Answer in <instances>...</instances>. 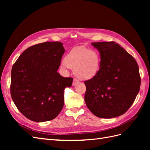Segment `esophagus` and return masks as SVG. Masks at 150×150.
<instances>
[{
	"instance_id": "esophagus-1",
	"label": "esophagus",
	"mask_w": 150,
	"mask_h": 150,
	"mask_svg": "<svg viewBox=\"0 0 150 150\" xmlns=\"http://www.w3.org/2000/svg\"><path fill=\"white\" fill-rule=\"evenodd\" d=\"M79 83V81L77 79H76V78H74V80H73V83H72V85L73 86H75L77 83Z\"/></svg>"
}]
</instances>
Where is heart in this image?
Returning <instances> with one entry per match:
<instances>
[{
  "mask_svg": "<svg viewBox=\"0 0 150 150\" xmlns=\"http://www.w3.org/2000/svg\"><path fill=\"white\" fill-rule=\"evenodd\" d=\"M100 64L98 53L83 47L74 48L68 53L61 65L64 68L74 69L79 78L88 79L96 75Z\"/></svg>",
  "mask_w": 150,
  "mask_h": 150,
  "instance_id": "heart-1",
  "label": "heart"
}]
</instances>
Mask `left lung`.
Listing matches in <instances>:
<instances>
[{
    "mask_svg": "<svg viewBox=\"0 0 150 150\" xmlns=\"http://www.w3.org/2000/svg\"><path fill=\"white\" fill-rule=\"evenodd\" d=\"M101 56L100 67L84 81V100L97 117L112 118L123 115L139 93L141 78L134 57L115 42H93Z\"/></svg>",
    "mask_w": 150,
    "mask_h": 150,
    "instance_id": "1",
    "label": "left lung"
}]
</instances>
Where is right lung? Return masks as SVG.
<instances>
[{"label": "right lung", "mask_w": 150, "mask_h": 150, "mask_svg": "<svg viewBox=\"0 0 150 150\" xmlns=\"http://www.w3.org/2000/svg\"><path fill=\"white\" fill-rule=\"evenodd\" d=\"M65 52L60 42H45L21 54L11 71V94L19 111L35 122L52 120L64 106V89L73 79L57 72Z\"/></svg>", "instance_id": "add662e5"}]
</instances>
